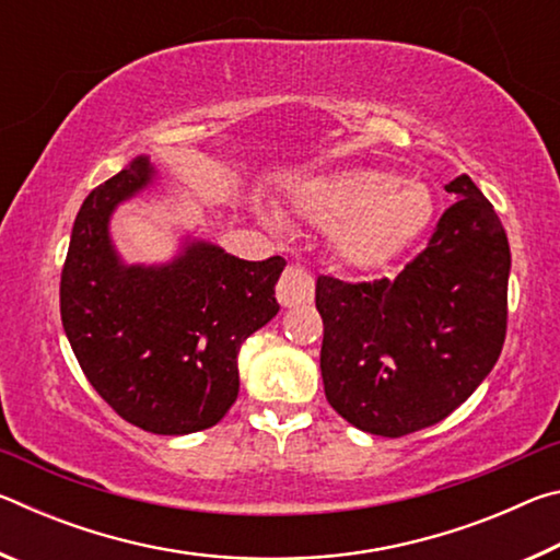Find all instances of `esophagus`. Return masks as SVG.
Listing matches in <instances>:
<instances>
[{
	"instance_id": "obj_1",
	"label": "esophagus",
	"mask_w": 560,
	"mask_h": 560,
	"mask_svg": "<svg viewBox=\"0 0 560 560\" xmlns=\"http://www.w3.org/2000/svg\"><path fill=\"white\" fill-rule=\"evenodd\" d=\"M277 299L281 306H301V303L314 301V279L311 273L301 267V264H291L287 271L281 273L277 283Z\"/></svg>"
}]
</instances>
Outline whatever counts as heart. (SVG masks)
Masks as SVG:
<instances>
[{"label": "heart", "instance_id": "1", "mask_svg": "<svg viewBox=\"0 0 560 560\" xmlns=\"http://www.w3.org/2000/svg\"><path fill=\"white\" fill-rule=\"evenodd\" d=\"M293 207L320 232H336L338 257L355 269L393 261L432 220L430 187L387 170L353 167L303 179Z\"/></svg>", "mask_w": 560, "mask_h": 560}]
</instances>
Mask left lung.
I'll use <instances>...</instances> for the list:
<instances>
[{"label": "left lung", "instance_id": "obj_1", "mask_svg": "<svg viewBox=\"0 0 560 560\" xmlns=\"http://www.w3.org/2000/svg\"><path fill=\"white\" fill-rule=\"evenodd\" d=\"M444 189L454 205L428 249L395 279L316 281L328 402L353 428L381 438L444 420L491 373L504 346L506 232L469 175Z\"/></svg>", "mask_w": 560, "mask_h": 560}]
</instances>
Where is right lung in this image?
<instances>
[{
  "label": "right lung",
  "mask_w": 560,
  "mask_h": 560,
  "mask_svg": "<svg viewBox=\"0 0 560 560\" xmlns=\"http://www.w3.org/2000/svg\"><path fill=\"white\" fill-rule=\"evenodd\" d=\"M153 183L155 165L138 155L83 200L61 271V324L83 375L122 420L189 434L234 405L236 355L279 314L273 287L287 261H246L187 234L165 264H126L110 217Z\"/></svg>",
  "instance_id": "right-lung-1"
}]
</instances>
